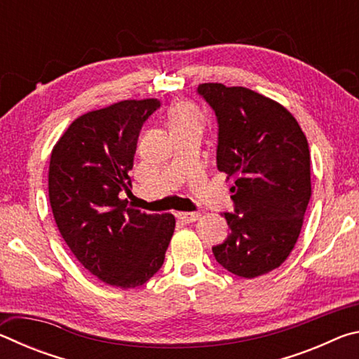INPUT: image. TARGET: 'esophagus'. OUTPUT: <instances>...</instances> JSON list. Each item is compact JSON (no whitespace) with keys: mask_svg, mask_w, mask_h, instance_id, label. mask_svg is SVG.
<instances>
[{"mask_svg":"<svg viewBox=\"0 0 359 359\" xmlns=\"http://www.w3.org/2000/svg\"><path fill=\"white\" fill-rule=\"evenodd\" d=\"M175 217H177L179 220L184 222V223H193V222L198 220L199 214H198V212H177Z\"/></svg>","mask_w":359,"mask_h":359,"instance_id":"obj_1","label":"esophagus"}]
</instances>
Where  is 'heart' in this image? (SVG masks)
<instances>
[{
  "instance_id": "b5f03b06",
  "label": "heart",
  "mask_w": 359,
  "mask_h": 359,
  "mask_svg": "<svg viewBox=\"0 0 359 359\" xmlns=\"http://www.w3.org/2000/svg\"><path fill=\"white\" fill-rule=\"evenodd\" d=\"M169 123H171V128L190 123H201V114L190 102H177L169 111Z\"/></svg>"
}]
</instances>
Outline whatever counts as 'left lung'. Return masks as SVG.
Here are the masks:
<instances>
[{
    "label": "left lung",
    "instance_id": "left-lung-1",
    "mask_svg": "<svg viewBox=\"0 0 359 359\" xmlns=\"http://www.w3.org/2000/svg\"><path fill=\"white\" fill-rule=\"evenodd\" d=\"M196 92L217 117L218 171L234 179V212H223L231 233L212 252L234 276L267 274L299 238L312 194L307 139L287 109L253 90L201 83Z\"/></svg>",
    "mask_w": 359,
    "mask_h": 359
}]
</instances>
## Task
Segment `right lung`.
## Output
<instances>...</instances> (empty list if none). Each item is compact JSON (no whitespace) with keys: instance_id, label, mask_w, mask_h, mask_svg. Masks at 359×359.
<instances>
[{"instance_id":"1","label":"right lung","mask_w":359,"mask_h":359,"mask_svg":"<svg viewBox=\"0 0 359 359\" xmlns=\"http://www.w3.org/2000/svg\"><path fill=\"white\" fill-rule=\"evenodd\" d=\"M158 100H128L81 115L60 137L48 166V201L66 244L101 282L136 288L165 261L175 218L144 214L131 194L137 137Z\"/></svg>"}]
</instances>
